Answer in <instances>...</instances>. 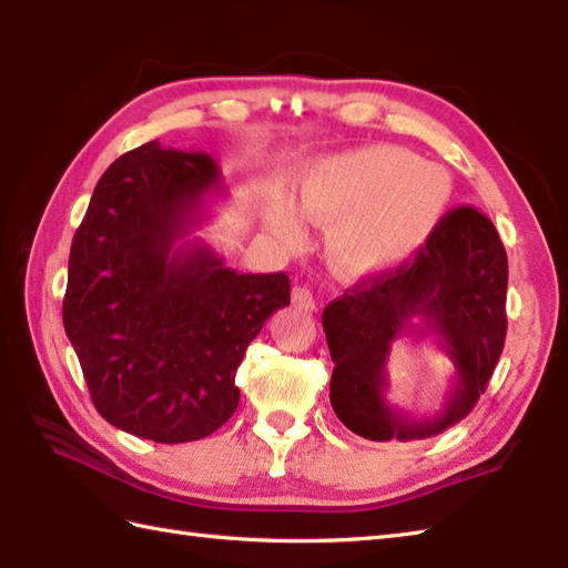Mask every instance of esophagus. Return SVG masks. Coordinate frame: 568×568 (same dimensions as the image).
Instances as JSON below:
<instances>
[{"mask_svg":"<svg viewBox=\"0 0 568 568\" xmlns=\"http://www.w3.org/2000/svg\"><path fill=\"white\" fill-rule=\"evenodd\" d=\"M293 305L300 307V310H305V312H312L317 307V300H315V295H312L310 287L295 285L293 287Z\"/></svg>","mask_w":568,"mask_h":568,"instance_id":"1","label":"esophagus"}]
</instances>
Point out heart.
I'll return each instance as SVG.
<instances>
[{"label": "heart", "instance_id": "1", "mask_svg": "<svg viewBox=\"0 0 568 568\" xmlns=\"http://www.w3.org/2000/svg\"><path fill=\"white\" fill-rule=\"evenodd\" d=\"M452 178L395 146H366L310 163L295 180V207L275 200L268 222L300 236V214L327 226V261L342 277H373L425 244L452 202Z\"/></svg>", "mask_w": 568, "mask_h": 568}]
</instances>
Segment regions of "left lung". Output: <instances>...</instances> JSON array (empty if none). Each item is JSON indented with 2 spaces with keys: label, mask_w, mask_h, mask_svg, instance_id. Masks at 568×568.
I'll return each instance as SVG.
<instances>
[{
  "label": "left lung",
  "mask_w": 568,
  "mask_h": 568,
  "mask_svg": "<svg viewBox=\"0 0 568 568\" xmlns=\"http://www.w3.org/2000/svg\"><path fill=\"white\" fill-rule=\"evenodd\" d=\"M505 293L508 256L496 226L474 207L446 214L415 261L361 281L324 307L336 417L371 442L427 439L462 422L503 354ZM400 335H434L455 364L450 393L427 418L407 416L384 397V366Z\"/></svg>",
  "instance_id": "8db88e82"
}]
</instances>
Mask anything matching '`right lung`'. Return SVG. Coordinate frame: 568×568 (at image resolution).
<instances>
[{"instance_id":"right-lung-1","label":"right lung","mask_w":568,"mask_h":568,"mask_svg":"<svg viewBox=\"0 0 568 568\" xmlns=\"http://www.w3.org/2000/svg\"><path fill=\"white\" fill-rule=\"evenodd\" d=\"M204 151H129L106 168L72 236L65 334L110 425L159 444L207 437L239 405L236 368L285 273H239L190 236L222 192Z\"/></svg>"}]
</instances>
